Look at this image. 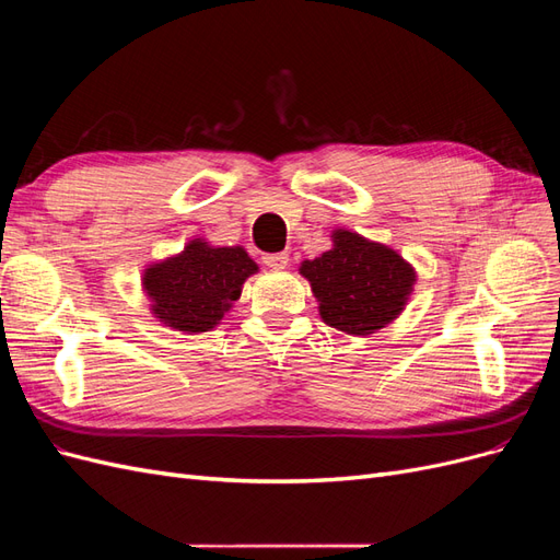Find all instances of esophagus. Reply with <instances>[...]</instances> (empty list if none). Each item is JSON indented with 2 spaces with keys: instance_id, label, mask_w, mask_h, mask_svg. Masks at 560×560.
I'll return each instance as SVG.
<instances>
[{
  "instance_id": "obj_1",
  "label": "esophagus",
  "mask_w": 560,
  "mask_h": 560,
  "mask_svg": "<svg viewBox=\"0 0 560 560\" xmlns=\"http://www.w3.org/2000/svg\"><path fill=\"white\" fill-rule=\"evenodd\" d=\"M264 264H266L268 268H273V270H282V268L290 266V254H287V252L264 254Z\"/></svg>"
}]
</instances>
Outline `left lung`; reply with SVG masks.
I'll list each match as a JSON object with an SVG mask.
<instances>
[{
    "mask_svg": "<svg viewBox=\"0 0 560 560\" xmlns=\"http://www.w3.org/2000/svg\"><path fill=\"white\" fill-rule=\"evenodd\" d=\"M325 325L352 336L376 334L409 303L416 268L397 249L358 231L334 229L331 249L301 261Z\"/></svg>",
    "mask_w": 560,
    "mask_h": 560,
    "instance_id": "1",
    "label": "left lung"
}]
</instances>
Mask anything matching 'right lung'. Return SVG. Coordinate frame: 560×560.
Here are the masks:
<instances>
[{"instance_id":"add662e5","label":"right lung","mask_w":560,"mask_h":560,"mask_svg":"<svg viewBox=\"0 0 560 560\" xmlns=\"http://www.w3.org/2000/svg\"><path fill=\"white\" fill-rule=\"evenodd\" d=\"M254 273H259V266L245 247H219L206 238H191L182 252L151 261L142 270V292L149 299V313L163 327L202 334L222 325Z\"/></svg>"}]
</instances>
